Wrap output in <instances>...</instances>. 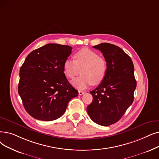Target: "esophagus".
<instances>
[{
	"instance_id": "1",
	"label": "esophagus",
	"mask_w": 159,
	"mask_h": 159,
	"mask_svg": "<svg viewBox=\"0 0 159 159\" xmlns=\"http://www.w3.org/2000/svg\"><path fill=\"white\" fill-rule=\"evenodd\" d=\"M84 93H85V92H83V91H81V90H79V95H83Z\"/></svg>"
}]
</instances>
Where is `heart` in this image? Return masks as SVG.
<instances>
[{
  "instance_id": "obj_1",
  "label": "heart",
  "mask_w": 159,
  "mask_h": 159,
  "mask_svg": "<svg viewBox=\"0 0 159 159\" xmlns=\"http://www.w3.org/2000/svg\"><path fill=\"white\" fill-rule=\"evenodd\" d=\"M75 60L67 59L64 63V71L69 79H73L80 72L82 75L72 80L71 83L79 89L98 85L104 80L107 72L106 60L96 52L83 48L74 54Z\"/></svg>"
}]
</instances>
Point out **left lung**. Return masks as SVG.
<instances>
[{"mask_svg": "<svg viewBox=\"0 0 159 159\" xmlns=\"http://www.w3.org/2000/svg\"><path fill=\"white\" fill-rule=\"evenodd\" d=\"M93 47L102 53L107 72L101 83L90 92L93 101L87 112L97 124L109 126L118 121L133 102L136 87L134 65L129 55L115 45L102 43Z\"/></svg>", "mask_w": 159, "mask_h": 159, "instance_id": "8db88e82", "label": "left lung"}]
</instances>
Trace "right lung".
I'll return each mask as SVG.
<instances>
[{
	"mask_svg": "<svg viewBox=\"0 0 159 159\" xmlns=\"http://www.w3.org/2000/svg\"><path fill=\"white\" fill-rule=\"evenodd\" d=\"M72 47L49 43L32 51L20 68L18 92L34 118L52 121L62 116L68 102L79 95L64 73Z\"/></svg>",
	"mask_w": 159,
	"mask_h": 159,
	"instance_id": "obj_1",
	"label": "right lung"
}]
</instances>
